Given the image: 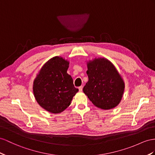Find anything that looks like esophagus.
I'll return each instance as SVG.
<instances>
[{"instance_id":"1","label":"esophagus","mask_w":155,"mask_h":155,"mask_svg":"<svg viewBox=\"0 0 155 155\" xmlns=\"http://www.w3.org/2000/svg\"><path fill=\"white\" fill-rule=\"evenodd\" d=\"M82 88H83V86H81L78 87V90H79V92H82Z\"/></svg>"}]
</instances>
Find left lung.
<instances>
[{
	"label": "left lung",
	"instance_id": "left-lung-1",
	"mask_svg": "<svg viewBox=\"0 0 155 155\" xmlns=\"http://www.w3.org/2000/svg\"><path fill=\"white\" fill-rule=\"evenodd\" d=\"M88 81L83 92L97 107L111 109L122 100L125 84L116 67L107 59L95 58L87 61Z\"/></svg>",
	"mask_w": 155,
	"mask_h": 155
}]
</instances>
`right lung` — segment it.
Wrapping results in <instances>:
<instances>
[{"label": "right lung", "instance_id": "add662e5", "mask_svg": "<svg viewBox=\"0 0 155 155\" xmlns=\"http://www.w3.org/2000/svg\"><path fill=\"white\" fill-rule=\"evenodd\" d=\"M69 61L55 56L46 62L40 69L33 85L35 100L39 105L54 114L63 112L70 105L78 90L67 73Z\"/></svg>", "mask_w": 155, "mask_h": 155}]
</instances>
